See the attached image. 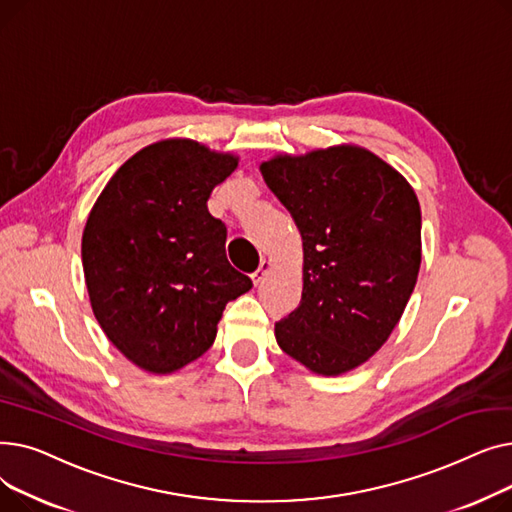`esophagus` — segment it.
Masks as SVG:
<instances>
[{"instance_id":"esophagus-1","label":"esophagus","mask_w":512,"mask_h":512,"mask_svg":"<svg viewBox=\"0 0 512 512\" xmlns=\"http://www.w3.org/2000/svg\"><path fill=\"white\" fill-rule=\"evenodd\" d=\"M272 267H274L272 259H263V261H261V265L257 267V270L251 274V280H253V284H255V286H257V284H261V282L265 280V276L272 272Z\"/></svg>"}]
</instances>
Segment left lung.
<instances>
[{
  "mask_svg": "<svg viewBox=\"0 0 512 512\" xmlns=\"http://www.w3.org/2000/svg\"><path fill=\"white\" fill-rule=\"evenodd\" d=\"M303 238L301 305L276 324L282 351L317 375H342L380 351L421 265L413 186L375 153L334 145L259 166Z\"/></svg>",
  "mask_w": 512,
  "mask_h": 512,
  "instance_id": "1",
  "label": "left lung"
}]
</instances>
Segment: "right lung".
I'll use <instances>...</instances> for the list:
<instances>
[{"label":"right lung","mask_w":512,"mask_h":512,"mask_svg":"<svg viewBox=\"0 0 512 512\" xmlns=\"http://www.w3.org/2000/svg\"><path fill=\"white\" fill-rule=\"evenodd\" d=\"M238 155L193 139L143 147L116 170L83 230V270L101 330L139 369L166 375L213 344L228 301L251 290L226 257L207 199Z\"/></svg>","instance_id":"1"}]
</instances>
